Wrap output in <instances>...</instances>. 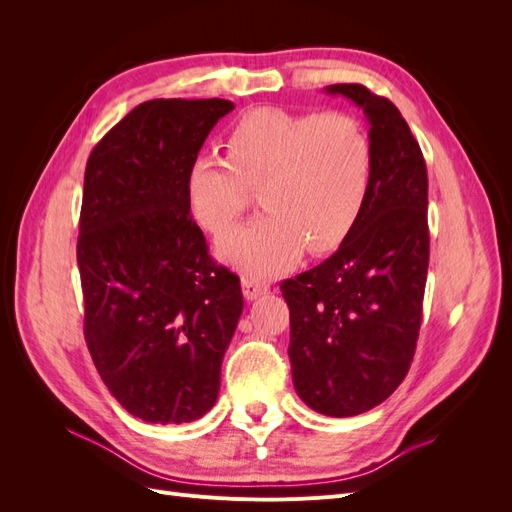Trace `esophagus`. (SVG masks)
<instances>
[{"label": "esophagus", "instance_id": "1", "mask_svg": "<svg viewBox=\"0 0 512 512\" xmlns=\"http://www.w3.org/2000/svg\"><path fill=\"white\" fill-rule=\"evenodd\" d=\"M241 288H243V297L247 301H254V299L260 297V294L269 292V284L262 282V280H256V277H252V275H245L243 277Z\"/></svg>", "mask_w": 512, "mask_h": 512}]
</instances>
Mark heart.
I'll return each instance as SVG.
<instances>
[{"label": "heart", "instance_id": "heart-1", "mask_svg": "<svg viewBox=\"0 0 512 512\" xmlns=\"http://www.w3.org/2000/svg\"><path fill=\"white\" fill-rule=\"evenodd\" d=\"M254 188L267 211L220 241L218 254L247 275L271 277L307 245L324 254L352 235L374 188V143L348 113L256 108L228 130L224 158L192 160L185 198L196 224L222 237L250 207Z\"/></svg>", "mask_w": 512, "mask_h": 512}]
</instances>
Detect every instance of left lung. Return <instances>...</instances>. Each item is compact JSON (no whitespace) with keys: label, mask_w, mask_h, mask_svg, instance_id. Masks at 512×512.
Listing matches in <instances>:
<instances>
[{"label":"left lung","mask_w":512,"mask_h":512,"mask_svg":"<svg viewBox=\"0 0 512 512\" xmlns=\"http://www.w3.org/2000/svg\"><path fill=\"white\" fill-rule=\"evenodd\" d=\"M363 108L374 188L339 250L282 282L294 391L324 416H356L404 382L421 329L429 267L427 166L397 106L363 85L324 87Z\"/></svg>","instance_id":"obj_1"}]
</instances>
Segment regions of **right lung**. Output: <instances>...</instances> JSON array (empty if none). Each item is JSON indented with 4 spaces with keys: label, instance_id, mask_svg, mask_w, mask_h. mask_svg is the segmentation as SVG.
<instances>
[{
    "label": "right lung",
    "instance_id": "obj_1",
    "mask_svg": "<svg viewBox=\"0 0 512 512\" xmlns=\"http://www.w3.org/2000/svg\"><path fill=\"white\" fill-rule=\"evenodd\" d=\"M230 100L138 104L91 151L76 243L85 342L106 389L145 423H192L218 399L243 312L239 277L190 218L185 173Z\"/></svg>",
    "mask_w": 512,
    "mask_h": 512
}]
</instances>
